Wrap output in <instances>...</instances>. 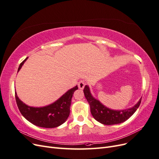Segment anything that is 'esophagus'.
Listing matches in <instances>:
<instances>
[{"label":"esophagus","mask_w":159,"mask_h":159,"mask_svg":"<svg viewBox=\"0 0 159 159\" xmlns=\"http://www.w3.org/2000/svg\"><path fill=\"white\" fill-rule=\"evenodd\" d=\"M86 84V81L85 80H81L78 82V88L80 89H83L85 87V85Z\"/></svg>","instance_id":"1"}]
</instances>
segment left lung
I'll return each instance as SVG.
<instances>
[{
  "instance_id": "1",
  "label": "left lung",
  "mask_w": 159,
  "mask_h": 159,
  "mask_svg": "<svg viewBox=\"0 0 159 159\" xmlns=\"http://www.w3.org/2000/svg\"><path fill=\"white\" fill-rule=\"evenodd\" d=\"M84 93L88 102L91 113L98 122L107 125H116L125 121L136 111L141 102V98L131 108L125 110H113L105 107L99 100L95 99L90 92L88 85H85Z\"/></svg>"
}]
</instances>
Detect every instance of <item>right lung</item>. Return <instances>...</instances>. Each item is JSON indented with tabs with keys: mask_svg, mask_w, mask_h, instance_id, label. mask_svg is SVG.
I'll use <instances>...</instances> for the list:
<instances>
[{
	"mask_svg": "<svg viewBox=\"0 0 159 159\" xmlns=\"http://www.w3.org/2000/svg\"><path fill=\"white\" fill-rule=\"evenodd\" d=\"M28 57L19 66L20 71ZM78 85L69 89L55 102L44 107H34L28 106L18 98L16 92L15 98L18 107L24 117L34 125L44 128H54L63 124L68 118L70 113L71 98Z\"/></svg>",
	"mask_w": 159,
	"mask_h": 159,
	"instance_id": "add662e5",
	"label": "right lung"
}]
</instances>
